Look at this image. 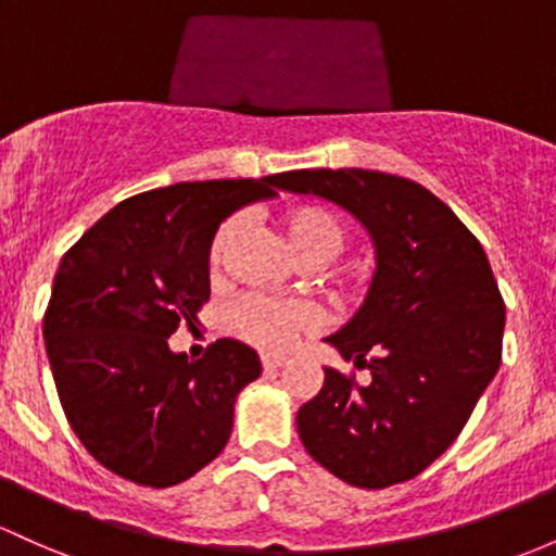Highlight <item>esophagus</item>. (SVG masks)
<instances>
[{"mask_svg": "<svg viewBox=\"0 0 556 556\" xmlns=\"http://www.w3.org/2000/svg\"><path fill=\"white\" fill-rule=\"evenodd\" d=\"M282 364H285V356H274V353H264V356H261V367L266 371L282 367Z\"/></svg>", "mask_w": 556, "mask_h": 556, "instance_id": "esophagus-1", "label": "esophagus"}]
</instances>
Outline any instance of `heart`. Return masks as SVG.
Listing matches in <instances>:
<instances>
[{
	"label": "heart",
	"instance_id": "1",
	"mask_svg": "<svg viewBox=\"0 0 556 556\" xmlns=\"http://www.w3.org/2000/svg\"><path fill=\"white\" fill-rule=\"evenodd\" d=\"M279 227H282L288 248L306 266L329 264L343 253L348 242L343 218L329 211L327 205H292L279 216ZM237 231H240V218L237 216L222 222L213 231L208 242V266L213 271L222 266ZM340 288L353 290L356 279H340ZM316 321H319V311L306 301H274V298L264 295H245L235 303V311H231L235 332L250 345H258L264 351H279L295 334L314 329Z\"/></svg>",
	"mask_w": 556,
	"mask_h": 556
}]
</instances>
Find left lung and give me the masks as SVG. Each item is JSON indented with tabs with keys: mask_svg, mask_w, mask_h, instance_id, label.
I'll return each mask as SVG.
<instances>
[{
	"mask_svg": "<svg viewBox=\"0 0 556 556\" xmlns=\"http://www.w3.org/2000/svg\"><path fill=\"white\" fill-rule=\"evenodd\" d=\"M277 187L343 205L377 248L367 301L327 338L371 380L325 369V386L298 412V435L345 483H406L459 438L502 364L506 311L485 250L404 176L301 168L279 174Z\"/></svg>",
	"mask_w": 556,
	"mask_h": 556,
	"instance_id": "1",
	"label": "left lung"
}]
</instances>
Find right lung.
I'll list each match as a JSON object with an SVG mask.
<instances>
[{"instance_id":"add662e5","label":"right lung","mask_w":556,"mask_h":556,"mask_svg":"<svg viewBox=\"0 0 556 556\" xmlns=\"http://www.w3.org/2000/svg\"><path fill=\"white\" fill-rule=\"evenodd\" d=\"M279 174L134 194L60 261L45 343L65 417L110 472L168 488L227 446L235 399L261 375L253 348L222 338L189 362L170 353L211 298L208 242L218 224L271 198Z\"/></svg>"}]
</instances>
